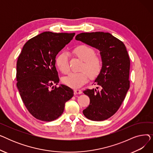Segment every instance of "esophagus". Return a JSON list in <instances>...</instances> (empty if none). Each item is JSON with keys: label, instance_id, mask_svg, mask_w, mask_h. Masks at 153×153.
<instances>
[{"label": "esophagus", "instance_id": "34e87169", "mask_svg": "<svg viewBox=\"0 0 153 153\" xmlns=\"http://www.w3.org/2000/svg\"><path fill=\"white\" fill-rule=\"evenodd\" d=\"M74 91V94H82V91L80 90V89H75Z\"/></svg>", "mask_w": 153, "mask_h": 153}]
</instances>
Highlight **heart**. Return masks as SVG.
<instances>
[{
	"instance_id": "obj_1",
	"label": "heart",
	"mask_w": 153,
	"mask_h": 153,
	"mask_svg": "<svg viewBox=\"0 0 153 153\" xmlns=\"http://www.w3.org/2000/svg\"><path fill=\"white\" fill-rule=\"evenodd\" d=\"M74 53L79 58L84 61L81 70L79 72H71L64 77L62 82L68 86L79 87L84 84L89 77H97L102 68V63L100 58L95 56V52L92 48L82 45L76 47ZM56 65L62 73H67L69 71L68 57L66 53H61L56 58Z\"/></svg>"
}]
</instances>
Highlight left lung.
<instances>
[{
	"instance_id": "left-lung-1",
	"label": "left lung",
	"mask_w": 153,
	"mask_h": 153,
	"mask_svg": "<svg viewBox=\"0 0 153 153\" xmlns=\"http://www.w3.org/2000/svg\"><path fill=\"white\" fill-rule=\"evenodd\" d=\"M76 39L100 51L102 68L94 81L98 87L83 92L90 98L83 114L91 120L103 121L116 113L129 89V56L123 43L109 33H81Z\"/></svg>"
}]
</instances>
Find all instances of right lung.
<instances>
[{
  "label": "right lung",
  "mask_w": 153,
  "mask_h": 153,
  "mask_svg": "<svg viewBox=\"0 0 153 153\" xmlns=\"http://www.w3.org/2000/svg\"><path fill=\"white\" fill-rule=\"evenodd\" d=\"M74 33L45 31L24 45L17 62V86L23 102L35 118L51 122L64 111L74 95L67 85L56 87L59 79L56 56L72 39Z\"/></svg>",
  "instance_id": "obj_1"
}]
</instances>
